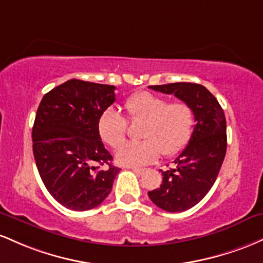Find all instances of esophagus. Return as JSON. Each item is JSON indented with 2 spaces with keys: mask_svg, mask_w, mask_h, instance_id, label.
Wrapping results in <instances>:
<instances>
[{
  "mask_svg": "<svg viewBox=\"0 0 263 263\" xmlns=\"http://www.w3.org/2000/svg\"><path fill=\"white\" fill-rule=\"evenodd\" d=\"M132 170L134 171V173L139 174V175H141V174H143L144 171H145V169H143V167H132Z\"/></svg>",
  "mask_w": 263,
  "mask_h": 263,
  "instance_id": "1",
  "label": "esophagus"
}]
</instances>
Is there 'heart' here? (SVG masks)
Listing matches in <instances>:
<instances>
[{
  "label": "heart",
  "mask_w": 263,
  "mask_h": 263,
  "mask_svg": "<svg viewBox=\"0 0 263 263\" xmlns=\"http://www.w3.org/2000/svg\"><path fill=\"white\" fill-rule=\"evenodd\" d=\"M132 122H144L140 137L144 140L125 143L118 149L116 160L123 166H141L154 163L163 154L171 158L186 147L195 128V111L185 102H171L164 97L140 92L124 103ZM100 139L118 147L125 139L128 122L117 108H107L97 122Z\"/></svg>",
  "instance_id": "obj_1"
}]
</instances>
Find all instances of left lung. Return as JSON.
<instances>
[{
    "instance_id": "obj_1",
    "label": "left lung",
    "mask_w": 263,
    "mask_h": 263,
    "mask_svg": "<svg viewBox=\"0 0 263 263\" xmlns=\"http://www.w3.org/2000/svg\"><path fill=\"white\" fill-rule=\"evenodd\" d=\"M149 88L174 94L195 111L194 134L174 160L176 167L161 170L163 184L147 193L150 200L165 211H186L201 201L219 175L227 147L225 113L217 99L201 84L180 82Z\"/></svg>"
}]
</instances>
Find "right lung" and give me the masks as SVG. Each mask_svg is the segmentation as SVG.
I'll return each mask as SVG.
<instances>
[{
    "instance_id": "right-lung-1",
    "label": "right lung",
    "mask_w": 263,
    "mask_h": 263,
    "mask_svg": "<svg viewBox=\"0 0 263 263\" xmlns=\"http://www.w3.org/2000/svg\"><path fill=\"white\" fill-rule=\"evenodd\" d=\"M114 85L70 79L44 94L32 128L33 155L48 193L64 208L85 211L109 195L119 167L97 122L116 102Z\"/></svg>"
}]
</instances>
